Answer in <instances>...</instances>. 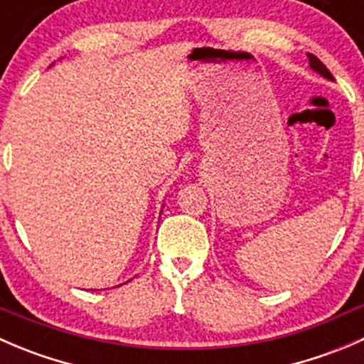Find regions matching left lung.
<instances>
[{
	"instance_id": "obj_1",
	"label": "left lung",
	"mask_w": 364,
	"mask_h": 364,
	"mask_svg": "<svg viewBox=\"0 0 364 364\" xmlns=\"http://www.w3.org/2000/svg\"><path fill=\"white\" fill-rule=\"evenodd\" d=\"M308 58H309V65H311V69L315 70V73L322 74L323 77H327V80H331V81L334 80V77H333V74L329 73V69H327V67L323 65V63L320 62V60L316 58L315 55H311V53H308Z\"/></svg>"
}]
</instances>
